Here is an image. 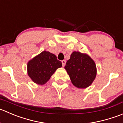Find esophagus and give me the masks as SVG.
Segmentation results:
<instances>
[{"label": "esophagus", "instance_id": "esophagus-1", "mask_svg": "<svg viewBox=\"0 0 123 123\" xmlns=\"http://www.w3.org/2000/svg\"><path fill=\"white\" fill-rule=\"evenodd\" d=\"M62 65H63V66L64 67V66H65V64H66V61H65V60H62Z\"/></svg>", "mask_w": 123, "mask_h": 123}]
</instances>
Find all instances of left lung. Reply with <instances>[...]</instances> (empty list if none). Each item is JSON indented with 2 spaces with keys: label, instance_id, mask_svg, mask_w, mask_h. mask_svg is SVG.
<instances>
[{
  "label": "left lung",
  "instance_id": "1",
  "mask_svg": "<svg viewBox=\"0 0 123 123\" xmlns=\"http://www.w3.org/2000/svg\"><path fill=\"white\" fill-rule=\"evenodd\" d=\"M64 69L72 84L78 88L90 86L97 75L96 65L94 60L86 53L74 51L68 60Z\"/></svg>",
  "mask_w": 123,
  "mask_h": 123
}]
</instances>
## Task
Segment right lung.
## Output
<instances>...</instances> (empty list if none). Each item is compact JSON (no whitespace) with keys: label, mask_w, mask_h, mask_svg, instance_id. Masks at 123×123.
Here are the masks:
<instances>
[{"label":"right lung","mask_w":123,"mask_h":123,"mask_svg":"<svg viewBox=\"0 0 123 123\" xmlns=\"http://www.w3.org/2000/svg\"><path fill=\"white\" fill-rule=\"evenodd\" d=\"M62 66V62L55 54L43 51L29 60L27 65L28 76L38 85L47 83L58 68Z\"/></svg>","instance_id":"1"}]
</instances>
